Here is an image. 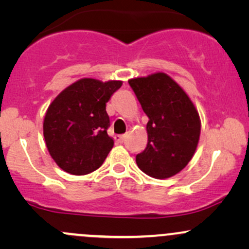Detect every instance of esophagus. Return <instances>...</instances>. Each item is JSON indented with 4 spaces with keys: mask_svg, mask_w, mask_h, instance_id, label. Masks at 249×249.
Instances as JSON below:
<instances>
[{
    "mask_svg": "<svg viewBox=\"0 0 249 249\" xmlns=\"http://www.w3.org/2000/svg\"><path fill=\"white\" fill-rule=\"evenodd\" d=\"M116 141L118 142H124L125 141V136H117L116 137Z\"/></svg>",
    "mask_w": 249,
    "mask_h": 249,
    "instance_id": "obj_1",
    "label": "esophagus"
}]
</instances>
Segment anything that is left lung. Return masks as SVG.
Returning <instances> with one entry per match:
<instances>
[{
	"label": "left lung",
	"mask_w": 249,
	"mask_h": 249,
	"mask_svg": "<svg viewBox=\"0 0 249 249\" xmlns=\"http://www.w3.org/2000/svg\"><path fill=\"white\" fill-rule=\"evenodd\" d=\"M148 117L147 145L136 161L144 173L170 178L192 159L200 137V118L190 97L164 72L128 81Z\"/></svg>",
	"instance_id": "obj_1"
}]
</instances>
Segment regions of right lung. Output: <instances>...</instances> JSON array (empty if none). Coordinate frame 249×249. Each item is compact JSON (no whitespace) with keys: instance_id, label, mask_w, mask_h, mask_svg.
Listing matches in <instances>:
<instances>
[{"instance_id":"add662e5","label":"right lung","mask_w":249,"mask_h":249,"mask_svg":"<svg viewBox=\"0 0 249 249\" xmlns=\"http://www.w3.org/2000/svg\"><path fill=\"white\" fill-rule=\"evenodd\" d=\"M121 81L82 78L62 91L48 107L43 123L45 144L65 172L84 176L102 166L113 139L107 136V103Z\"/></svg>"}]
</instances>
